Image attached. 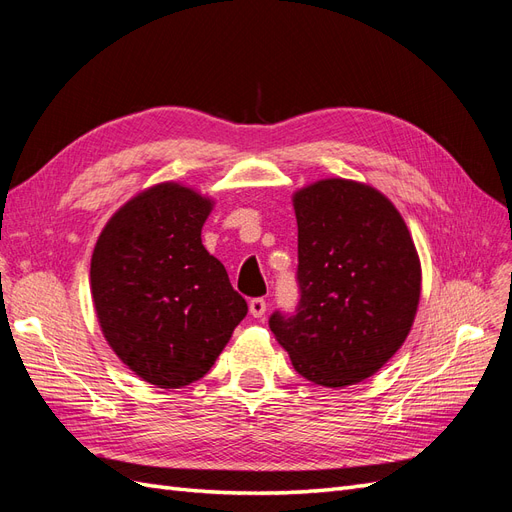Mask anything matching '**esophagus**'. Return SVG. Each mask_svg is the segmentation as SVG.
Returning a JSON list of instances; mask_svg holds the SVG:
<instances>
[{"label": "esophagus", "mask_w": 512, "mask_h": 512, "mask_svg": "<svg viewBox=\"0 0 512 512\" xmlns=\"http://www.w3.org/2000/svg\"><path fill=\"white\" fill-rule=\"evenodd\" d=\"M250 314L254 318H262L267 314V301L265 299H252L250 301Z\"/></svg>", "instance_id": "obj_1"}]
</instances>
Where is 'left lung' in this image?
Wrapping results in <instances>:
<instances>
[{
	"label": "left lung",
	"mask_w": 512,
	"mask_h": 512,
	"mask_svg": "<svg viewBox=\"0 0 512 512\" xmlns=\"http://www.w3.org/2000/svg\"><path fill=\"white\" fill-rule=\"evenodd\" d=\"M299 226L301 301L269 327L292 367L342 389L389 363L421 299V260L395 205L376 188L320 179L292 194Z\"/></svg>",
	"instance_id": "8db88e82"
}]
</instances>
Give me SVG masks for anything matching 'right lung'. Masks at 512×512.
Wrapping results in <instances>:
<instances>
[{
    "label": "right lung",
    "mask_w": 512,
    "mask_h": 512,
    "mask_svg": "<svg viewBox=\"0 0 512 512\" xmlns=\"http://www.w3.org/2000/svg\"><path fill=\"white\" fill-rule=\"evenodd\" d=\"M213 200L175 181L138 192L102 228L91 299L123 365L158 389H181L213 367L247 303L200 230Z\"/></svg>",
    "instance_id": "add662e5"
}]
</instances>
